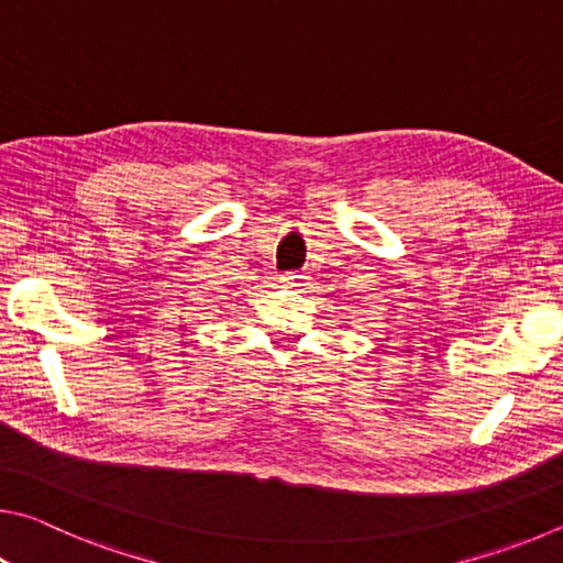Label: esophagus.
Masks as SVG:
<instances>
[{"mask_svg":"<svg viewBox=\"0 0 563 563\" xmlns=\"http://www.w3.org/2000/svg\"><path fill=\"white\" fill-rule=\"evenodd\" d=\"M307 274H299V272H287L279 276V282L284 284V287H291V289H299V287H307Z\"/></svg>","mask_w":563,"mask_h":563,"instance_id":"obj_1","label":"esophagus"}]
</instances>
